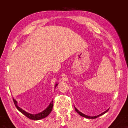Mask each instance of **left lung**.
<instances>
[{
  "instance_id": "obj_1",
  "label": "left lung",
  "mask_w": 128,
  "mask_h": 128,
  "mask_svg": "<svg viewBox=\"0 0 128 128\" xmlns=\"http://www.w3.org/2000/svg\"><path fill=\"white\" fill-rule=\"evenodd\" d=\"M74 107L76 111V112H77V113L80 114V116H82V117H84V118H98L99 116H102V115H103V114H106V112H107L108 111V110H109V109L107 110L106 111L102 112V113L100 114H98V115H97V116H88V115H86V114H82V112L79 111L77 109V108L75 107V106H74Z\"/></svg>"
}]
</instances>
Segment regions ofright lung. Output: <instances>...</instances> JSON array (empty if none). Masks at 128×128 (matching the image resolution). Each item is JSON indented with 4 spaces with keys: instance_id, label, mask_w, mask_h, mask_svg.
Masks as SVG:
<instances>
[{
    "instance_id": "add662e5",
    "label": "right lung",
    "mask_w": 128,
    "mask_h": 128,
    "mask_svg": "<svg viewBox=\"0 0 128 128\" xmlns=\"http://www.w3.org/2000/svg\"><path fill=\"white\" fill-rule=\"evenodd\" d=\"M58 85V84H56L55 85V88H56V86ZM13 100H14V102L15 106L17 108V109L20 111L21 113H22L23 114H24L25 116H26L31 120H40V119L44 118H45L48 115V114L51 113V112L52 110V107H53V100L51 102V103H50L49 106L47 107L46 109L43 110V111L40 112V113L36 114H32L30 113H28V112H26L24 110H22V108H20V107H18V105H17V102L16 100H15L14 98H13Z\"/></svg>"
}]
</instances>
